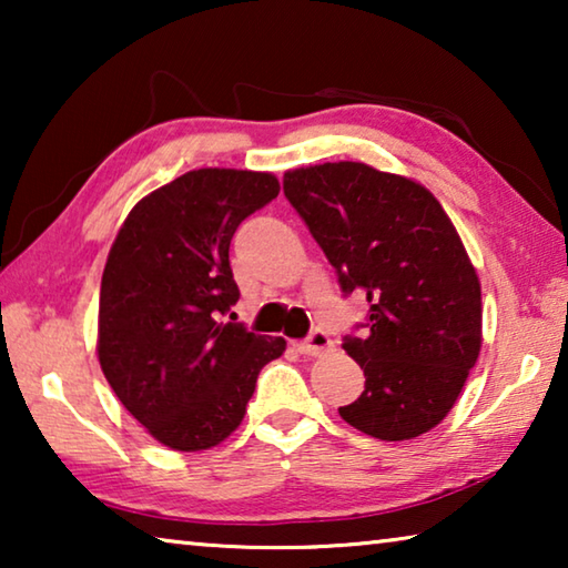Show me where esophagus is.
Segmentation results:
<instances>
[{"instance_id": "1", "label": "esophagus", "mask_w": 568, "mask_h": 568, "mask_svg": "<svg viewBox=\"0 0 568 568\" xmlns=\"http://www.w3.org/2000/svg\"><path fill=\"white\" fill-rule=\"evenodd\" d=\"M331 348H333L331 335L325 331H318V328L307 335L303 343H297V351H301L303 355H323V353H328Z\"/></svg>"}]
</instances>
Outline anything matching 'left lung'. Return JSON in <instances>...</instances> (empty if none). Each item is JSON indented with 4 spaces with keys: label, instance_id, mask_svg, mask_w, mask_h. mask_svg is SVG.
Instances as JSON below:
<instances>
[{
    "label": "left lung",
    "instance_id": "8db88e82",
    "mask_svg": "<svg viewBox=\"0 0 568 568\" xmlns=\"http://www.w3.org/2000/svg\"><path fill=\"white\" fill-rule=\"evenodd\" d=\"M285 197L338 273L368 301V333L345 335L365 390L338 408L365 436L408 440L454 408L480 353V283L438 200L365 162L287 170Z\"/></svg>",
    "mask_w": 568,
    "mask_h": 568
}]
</instances>
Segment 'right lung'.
<instances>
[{
	"label": "right lung",
	"instance_id": "right-lung-1",
	"mask_svg": "<svg viewBox=\"0 0 568 568\" xmlns=\"http://www.w3.org/2000/svg\"><path fill=\"white\" fill-rule=\"evenodd\" d=\"M277 192L271 172L192 170L142 197L110 247L98 358L122 406L172 450L233 434L257 373L285 351L225 321L240 297L230 240Z\"/></svg>",
	"mask_w": 568,
	"mask_h": 568
}]
</instances>
